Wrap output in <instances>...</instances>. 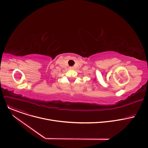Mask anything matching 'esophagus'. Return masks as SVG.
I'll list each match as a JSON object with an SVG mask.
<instances>
[{
  "instance_id": "34e87169",
  "label": "esophagus",
  "mask_w": 148,
  "mask_h": 148,
  "mask_svg": "<svg viewBox=\"0 0 148 148\" xmlns=\"http://www.w3.org/2000/svg\"><path fill=\"white\" fill-rule=\"evenodd\" d=\"M70 70H73V69H74V67H70Z\"/></svg>"
}]
</instances>
